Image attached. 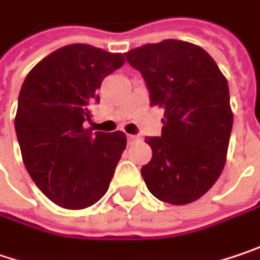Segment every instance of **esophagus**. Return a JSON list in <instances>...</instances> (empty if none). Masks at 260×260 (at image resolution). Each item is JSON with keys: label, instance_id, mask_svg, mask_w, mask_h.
<instances>
[{"label": "esophagus", "instance_id": "1", "mask_svg": "<svg viewBox=\"0 0 260 260\" xmlns=\"http://www.w3.org/2000/svg\"><path fill=\"white\" fill-rule=\"evenodd\" d=\"M127 139H128V142H130V143H133V142H137L140 137L137 136V135H128V137H127Z\"/></svg>", "mask_w": 260, "mask_h": 260}]
</instances>
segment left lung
Listing matches in <instances>:
<instances>
[{"label":"left lung","instance_id":"1","mask_svg":"<svg viewBox=\"0 0 260 260\" xmlns=\"http://www.w3.org/2000/svg\"><path fill=\"white\" fill-rule=\"evenodd\" d=\"M142 73L150 105L164 108L162 135L146 137L152 159L142 167L149 191L171 205L198 201L227 161L233 111L225 76L201 46L165 39L124 54Z\"/></svg>","mask_w":260,"mask_h":260}]
</instances>
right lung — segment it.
Instances as JSON below:
<instances>
[{"mask_svg": "<svg viewBox=\"0 0 260 260\" xmlns=\"http://www.w3.org/2000/svg\"><path fill=\"white\" fill-rule=\"evenodd\" d=\"M123 64V54L73 44L46 55L23 82L14 120L23 162L61 208H89L110 187L127 137L93 133L83 124L99 102L102 80Z\"/></svg>", "mask_w": 260, "mask_h": 260, "instance_id": "add662e5", "label": "right lung"}]
</instances>
